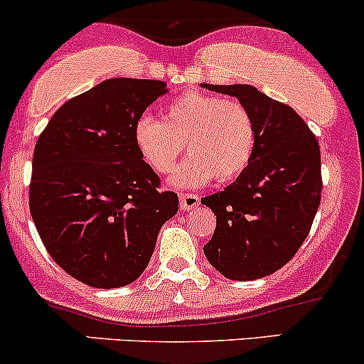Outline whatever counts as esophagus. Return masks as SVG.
<instances>
[{"label": "esophagus", "instance_id": "34e87169", "mask_svg": "<svg viewBox=\"0 0 364 364\" xmlns=\"http://www.w3.org/2000/svg\"><path fill=\"white\" fill-rule=\"evenodd\" d=\"M178 199H181L182 210H194V208L199 206V203H201V198L193 193H182L178 196Z\"/></svg>", "mask_w": 364, "mask_h": 364}]
</instances>
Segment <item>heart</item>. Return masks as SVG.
<instances>
[{
	"label": "heart",
	"instance_id": "b5f03b06",
	"mask_svg": "<svg viewBox=\"0 0 364 364\" xmlns=\"http://www.w3.org/2000/svg\"><path fill=\"white\" fill-rule=\"evenodd\" d=\"M134 141L146 163L160 175L175 168L186 144L191 156L171 177L175 186H201L213 177L228 182L252 160L256 124L239 101L189 91L168 103L163 120L139 118Z\"/></svg>",
	"mask_w": 364,
	"mask_h": 364
}]
</instances>
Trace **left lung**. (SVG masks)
Returning <instances> with one entry per match:
<instances>
[{"mask_svg":"<svg viewBox=\"0 0 364 364\" xmlns=\"http://www.w3.org/2000/svg\"><path fill=\"white\" fill-rule=\"evenodd\" d=\"M235 96L256 124L252 160L222 193L203 198L216 228L208 261L232 280H255L287 264L311 230L321 201L320 144L291 106L247 84H203Z\"/></svg>","mask_w":364,"mask_h":364,"instance_id":"8db88e82","label":"left lung"}]
</instances>
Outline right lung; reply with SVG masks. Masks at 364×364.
<instances>
[{
  "label": "right lung",
  "mask_w": 364,
  "mask_h": 364,
  "mask_svg": "<svg viewBox=\"0 0 364 364\" xmlns=\"http://www.w3.org/2000/svg\"><path fill=\"white\" fill-rule=\"evenodd\" d=\"M161 80L108 79L56 109L36 142L28 206L44 247L97 289L132 284L178 211L142 160L134 127L166 92Z\"/></svg>",
  "instance_id": "right-lung-1"
}]
</instances>
